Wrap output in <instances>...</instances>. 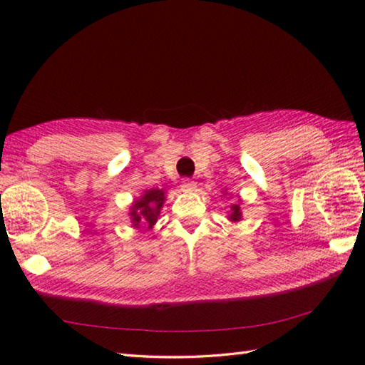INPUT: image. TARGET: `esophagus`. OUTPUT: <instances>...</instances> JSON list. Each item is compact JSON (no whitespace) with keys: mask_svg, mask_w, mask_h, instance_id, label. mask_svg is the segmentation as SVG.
<instances>
[{"mask_svg":"<svg viewBox=\"0 0 365 365\" xmlns=\"http://www.w3.org/2000/svg\"><path fill=\"white\" fill-rule=\"evenodd\" d=\"M180 188H182V191H187V192H190V191H195L196 190V182H192V180H183L182 182V185H180Z\"/></svg>","mask_w":365,"mask_h":365,"instance_id":"obj_1","label":"esophagus"}]
</instances>
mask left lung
<instances>
[{
    "mask_svg": "<svg viewBox=\"0 0 365 365\" xmlns=\"http://www.w3.org/2000/svg\"><path fill=\"white\" fill-rule=\"evenodd\" d=\"M227 190H224L222 192H224V196H229L230 197V192L227 195L226 192ZM227 197V199H229ZM240 200V199H238ZM229 215H227V220L229 221H232V222H238V221H242V218H243V213H242V207H240V204H230L229 205Z\"/></svg>",
    "mask_w": 365,
    "mask_h": 365,
    "instance_id": "obj_1",
    "label": "left lung"
}]
</instances>
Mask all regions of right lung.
<instances>
[{
	"instance_id": "add662e5",
	"label": "right lung",
	"mask_w": 365,
	"mask_h": 365,
	"mask_svg": "<svg viewBox=\"0 0 365 365\" xmlns=\"http://www.w3.org/2000/svg\"><path fill=\"white\" fill-rule=\"evenodd\" d=\"M166 195L165 190L150 188L145 190L143 196H139L133 204L130 205V222L133 224L131 227L150 230L158 221L161 208L165 205Z\"/></svg>"
}]
</instances>
